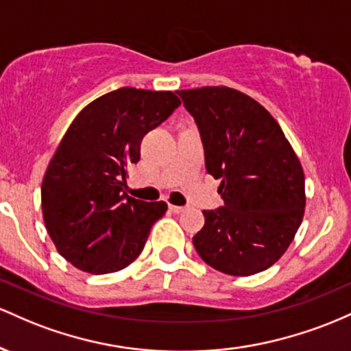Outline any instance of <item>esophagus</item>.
<instances>
[{"mask_svg":"<svg viewBox=\"0 0 351 351\" xmlns=\"http://www.w3.org/2000/svg\"><path fill=\"white\" fill-rule=\"evenodd\" d=\"M169 210L174 212V214H180V212L186 210V207H182V206H169Z\"/></svg>","mask_w":351,"mask_h":351,"instance_id":"esophagus-1","label":"esophagus"}]
</instances>
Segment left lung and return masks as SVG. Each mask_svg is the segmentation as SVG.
<instances>
[{"mask_svg": "<svg viewBox=\"0 0 351 351\" xmlns=\"http://www.w3.org/2000/svg\"><path fill=\"white\" fill-rule=\"evenodd\" d=\"M194 117L206 169L223 206L204 210L192 237L212 269L235 277L267 270L285 254L305 210L303 169L280 125L257 101L230 88L177 90Z\"/></svg>", "mask_w": 351, "mask_h": 351, "instance_id": "left-lung-1", "label": "left lung"}]
</instances>
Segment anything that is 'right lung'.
<instances>
[{
    "instance_id": "right-lung-1",
    "label": "right lung",
    "mask_w": 351,
    "mask_h": 351,
    "mask_svg": "<svg viewBox=\"0 0 351 351\" xmlns=\"http://www.w3.org/2000/svg\"><path fill=\"white\" fill-rule=\"evenodd\" d=\"M179 106L171 90L121 88L69 125L43 180L41 206L51 240L76 269L111 274L139 257L167 204L125 194L128 169L139 160L145 134Z\"/></svg>"
}]
</instances>
